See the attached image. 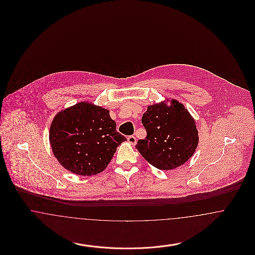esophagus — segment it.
I'll return each mask as SVG.
<instances>
[{"instance_id":"34e87169","label":"esophagus","mask_w":255,"mask_h":255,"mask_svg":"<svg viewBox=\"0 0 255 255\" xmlns=\"http://www.w3.org/2000/svg\"><path fill=\"white\" fill-rule=\"evenodd\" d=\"M127 139H128V142L131 143V144H133V145H134L135 142H136V138H135L134 135H129V136L127 137Z\"/></svg>"}]
</instances>
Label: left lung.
<instances>
[{
    "mask_svg": "<svg viewBox=\"0 0 255 255\" xmlns=\"http://www.w3.org/2000/svg\"><path fill=\"white\" fill-rule=\"evenodd\" d=\"M141 122L144 139H138L136 149L153 166L171 170L181 166L192 157L199 136L193 118L182 103L171 100L148 106Z\"/></svg>",
    "mask_w": 255,
    "mask_h": 255,
    "instance_id": "1",
    "label": "left lung"
}]
</instances>
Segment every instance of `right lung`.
Wrapping results in <instances>:
<instances>
[{
  "mask_svg": "<svg viewBox=\"0 0 255 255\" xmlns=\"http://www.w3.org/2000/svg\"><path fill=\"white\" fill-rule=\"evenodd\" d=\"M125 140L109 111L87 102L59 112L49 128L55 158L63 167L81 176L102 172Z\"/></svg>",
  "mask_w": 255,
  "mask_h": 255,
  "instance_id": "right-lung-1",
  "label": "right lung"
}]
</instances>
